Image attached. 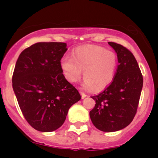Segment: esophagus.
I'll return each mask as SVG.
<instances>
[{
  "instance_id": "obj_1",
  "label": "esophagus",
  "mask_w": 158,
  "mask_h": 158,
  "mask_svg": "<svg viewBox=\"0 0 158 158\" xmlns=\"http://www.w3.org/2000/svg\"><path fill=\"white\" fill-rule=\"evenodd\" d=\"M81 98L84 99V98H85L86 96H87V95L85 94V93H82V92H81Z\"/></svg>"
}]
</instances>
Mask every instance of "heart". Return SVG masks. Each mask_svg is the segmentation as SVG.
Returning a JSON list of instances; mask_svg holds the SVG:
<instances>
[{
    "mask_svg": "<svg viewBox=\"0 0 158 158\" xmlns=\"http://www.w3.org/2000/svg\"><path fill=\"white\" fill-rule=\"evenodd\" d=\"M118 58L115 52L97 45L77 47L72 57L64 56L60 67L64 77L69 83H75L81 77L84 87L95 91L105 89L112 82L116 72Z\"/></svg>",
    "mask_w": 158,
    "mask_h": 158,
    "instance_id": "obj_1",
    "label": "heart"
}]
</instances>
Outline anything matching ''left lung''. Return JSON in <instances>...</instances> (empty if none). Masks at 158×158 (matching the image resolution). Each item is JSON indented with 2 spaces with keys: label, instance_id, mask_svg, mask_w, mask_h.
Returning a JSON list of instances; mask_svg holds the SVG:
<instances>
[{
  "label": "left lung",
  "instance_id": "1",
  "mask_svg": "<svg viewBox=\"0 0 158 158\" xmlns=\"http://www.w3.org/2000/svg\"><path fill=\"white\" fill-rule=\"evenodd\" d=\"M117 54L118 68L108 87L96 96L89 115L100 131L113 132L127 127L137 112L143 78L139 64L131 51L118 43L109 42Z\"/></svg>",
  "mask_w": 158,
  "mask_h": 158
}]
</instances>
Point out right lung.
<instances>
[{
    "instance_id": "right-lung-1",
    "label": "right lung",
    "mask_w": 158,
    "mask_h": 158,
    "mask_svg": "<svg viewBox=\"0 0 158 158\" xmlns=\"http://www.w3.org/2000/svg\"><path fill=\"white\" fill-rule=\"evenodd\" d=\"M66 51L65 43H37L23 50L16 61L14 93L25 119L39 131L59 128L69 107L81 99L60 67Z\"/></svg>"
}]
</instances>
